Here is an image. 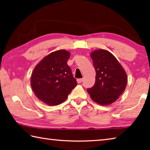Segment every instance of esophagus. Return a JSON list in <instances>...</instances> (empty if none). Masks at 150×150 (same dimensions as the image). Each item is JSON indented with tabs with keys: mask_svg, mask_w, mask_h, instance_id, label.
<instances>
[{
	"mask_svg": "<svg viewBox=\"0 0 150 150\" xmlns=\"http://www.w3.org/2000/svg\"><path fill=\"white\" fill-rule=\"evenodd\" d=\"M83 81V79H77V80L78 83H81Z\"/></svg>",
	"mask_w": 150,
	"mask_h": 150,
	"instance_id": "34e87169",
	"label": "esophagus"
}]
</instances>
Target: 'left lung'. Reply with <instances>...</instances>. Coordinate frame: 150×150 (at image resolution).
Wrapping results in <instances>:
<instances>
[{
  "label": "left lung",
  "instance_id": "8db88e82",
  "mask_svg": "<svg viewBox=\"0 0 150 150\" xmlns=\"http://www.w3.org/2000/svg\"><path fill=\"white\" fill-rule=\"evenodd\" d=\"M96 70L94 85L87 89L94 102L100 105H110L124 92L127 83V73L112 54L103 49L91 54Z\"/></svg>",
  "mask_w": 150,
  "mask_h": 150
}]
</instances>
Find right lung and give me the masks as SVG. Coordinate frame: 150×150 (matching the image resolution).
Returning a JSON list of instances; mask_svg holds the SVG:
<instances>
[{
  "label": "right lung",
  "mask_w": 150,
  "mask_h": 150,
  "mask_svg": "<svg viewBox=\"0 0 150 150\" xmlns=\"http://www.w3.org/2000/svg\"><path fill=\"white\" fill-rule=\"evenodd\" d=\"M69 57V52L56 50L45 56L35 66L31 86L35 96L46 104H60L77 86V81L67 64Z\"/></svg>",
  "instance_id": "right-lung-1"
}]
</instances>
